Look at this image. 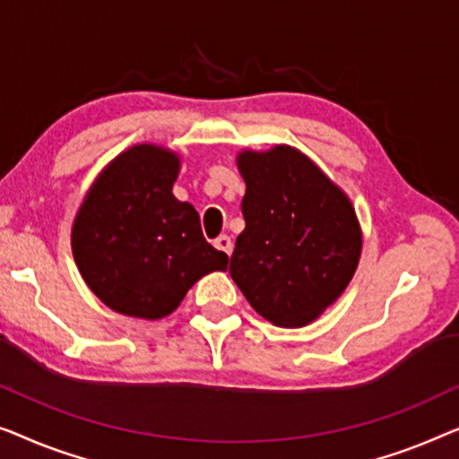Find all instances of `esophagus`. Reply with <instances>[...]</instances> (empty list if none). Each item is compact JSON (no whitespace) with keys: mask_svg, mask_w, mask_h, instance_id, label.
I'll return each instance as SVG.
<instances>
[{"mask_svg":"<svg viewBox=\"0 0 459 459\" xmlns=\"http://www.w3.org/2000/svg\"><path fill=\"white\" fill-rule=\"evenodd\" d=\"M214 247L224 251V254H227V255H230V251H232V238H230L229 235L216 237V238H214Z\"/></svg>","mask_w":459,"mask_h":459,"instance_id":"34e87169","label":"esophagus"}]
</instances>
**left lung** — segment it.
Segmentation results:
<instances>
[{"mask_svg":"<svg viewBox=\"0 0 459 459\" xmlns=\"http://www.w3.org/2000/svg\"><path fill=\"white\" fill-rule=\"evenodd\" d=\"M247 191L245 229L229 273L245 299L276 326L320 316L356 273L361 232L345 193L289 145L238 156Z\"/></svg>","mask_w":459,"mask_h":459,"instance_id":"obj_1","label":"left lung"}]
</instances>
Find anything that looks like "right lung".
<instances>
[{
    "label": "right lung",
    "mask_w": 459,
    "mask_h": 459,
    "mask_svg": "<svg viewBox=\"0 0 459 459\" xmlns=\"http://www.w3.org/2000/svg\"><path fill=\"white\" fill-rule=\"evenodd\" d=\"M178 158L134 145L101 172L73 227V254L89 289L133 318L158 320L229 255L205 241L199 214L172 195Z\"/></svg>",
    "instance_id": "right-lung-1"
}]
</instances>
